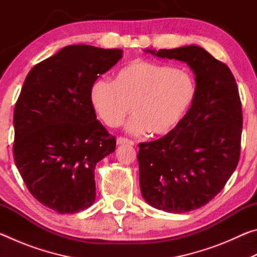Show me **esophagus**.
I'll list each match as a JSON object with an SVG mask.
<instances>
[{"label": "esophagus", "instance_id": "esophagus-1", "mask_svg": "<svg viewBox=\"0 0 257 257\" xmlns=\"http://www.w3.org/2000/svg\"><path fill=\"white\" fill-rule=\"evenodd\" d=\"M116 143L118 144H127V145H135V142L132 141V139H128L125 137H118L116 139Z\"/></svg>", "mask_w": 257, "mask_h": 257}]
</instances>
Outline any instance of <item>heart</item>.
Returning <instances> with one entry per match:
<instances>
[{
	"label": "heart",
	"instance_id": "b5f03b06",
	"mask_svg": "<svg viewBox=\"0 0 257 257\" xmlns=\"http://www.w3.org/2000/svg\"><path fill=\"white\" fill-rule=\"evenodd\" d=\"M196 84L188 72L155 61L136 59L115 72L114 79L99 78L89 88V101L107 127L116 128L132 113L127 130L152 136L172 133L196 98Z\"/></svg>",
	"mask_w": 257,
	"mask_h": 257
}]
</instances>
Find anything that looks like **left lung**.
Wrapping results in <instances>:
<instances>
[{
    "instance_id": "1",
    "label": "left lung",
    "mask_w": 257,
    "mask_h": 257,
    "mask_svg": "<svg viewBox=\"0 0 257 257\" xmlns=\"http://www.w3.org/2000/svg\"><path fill=\"white\" fill-rule=\"evenodd\" d=\"M184 61L196 75V98L172 133L138 145L139 185L152 206L170 213L196 210L227 184L240 158L241 101L227 64L196 45L149 51Z\"/></svg>"
}]
</instances>
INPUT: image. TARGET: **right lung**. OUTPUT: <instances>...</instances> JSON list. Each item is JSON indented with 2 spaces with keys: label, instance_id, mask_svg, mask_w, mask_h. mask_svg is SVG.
I'll use <instances>...</instances> for the list:
<instances>
[{
  "label": "right lung",
  "instance_id": "right-lung-1",
  "mask_svg": "<svg viewBox=\"0 0 257 257\" xmlns=\"http://www.w3.org/2000/svg\"><path fill=\"white\" fill-rule=\"evenodd\" d=\"M122 50L69 45L37 63L17 99L14 158L30 194L61 214L95 201V165L116 139L96 119L89 88Z\"/></svg>",
  "mask_w": 257,
  "mask_h": 257
}]
</instances>
